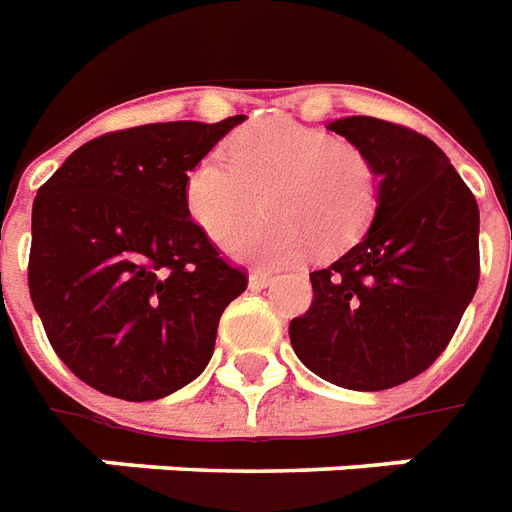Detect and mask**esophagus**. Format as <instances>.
I'll use <instances>...</instances> for the list:
<instances>
[{"mask_svg":"<svg viewBox=\"0 0 512 512\" xmlns=\"http://www.w3.org/2000/svg\"><path fill=\"white\" fill-rule=\"evenodd\" d=\"M271 281H273L271 273H265V271H252V273H249V287H252V289L268 287Z\"/></svg>","mask_w":512,"mask_h":512,"instance_id":"1","label":"esophagus"}]
</instances>
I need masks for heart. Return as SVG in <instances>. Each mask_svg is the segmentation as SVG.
Segmentation results:
<instances>
[{
	"label": "heart",
	"mask_w": 512,
	"mask_h": 512,
	"mask_svg": "<svg viewBox=\"0 0 512 512\" xmlns=\"http://www.w3.org/2000/svg\"><path fill=\"white\" fill-rule=\"evenodd\" d=\"M264 196L263 221L232 230ZM185 209L233 260L287 268L311 247L332 252L364 231L377 207V172L358 148L292 119H265L201 156L185 177Z\"/></svg>",
	"instance_id": "obj_1"
}]
</instances>
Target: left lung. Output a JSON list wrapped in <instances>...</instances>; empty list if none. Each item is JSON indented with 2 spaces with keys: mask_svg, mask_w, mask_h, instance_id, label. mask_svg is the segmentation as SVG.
<instances>
[{
  "mask_svg": "<svg viewBox=\"0 0 512 512\" xmlns=\"http://www.w3.org/2000/svg\"><path fill=\"white\" fill-rule=\"evenodd\" d=\"M377 172L364 236L311 273V308L289 324L297 358L348 390L412 380L452 340L478 287V204L441 148L401 124H327Z\"/></svg>",
  "mask_w": 512,
  "mask_h": 512,
  "instance_id": "8db88e82",
  "label": "left lung"
}]
</instances>
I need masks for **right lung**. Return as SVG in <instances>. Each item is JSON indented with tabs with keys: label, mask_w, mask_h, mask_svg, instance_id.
I'll return each instance as SVG.
<instances>
[{
	"label": "right lung",
	"mask_w": 512,
	"mask_h": 512,
	"mask_svg": "<svg viewBox=\"0 0 512 512\" xmlns=\"http://www.w3.org/2000/svg\"><path fill=\"white\" fill-rule=\"evenodd\" d=\"M244 116L159 122L84 143L36 191L28 289L52 348L90 388L156 401L196 380L247 273L185 209V177Z\"/></svg>",
	"instance_id": "obj_1"
}]
</instances>
